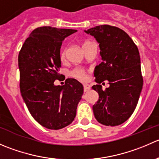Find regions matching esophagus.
<instances>
[{
    "label": "esophagus",
    "mask_w": 159,
    "mask_h": 159,
    "mask_svg": "<svg viewBox=\"0 0 159 159\" xmlns=\"http://www.w3.org/2000/svg\"><path fill=\"white\" fill-rule=\"evenodd\" d=\"M90 89H91V85H90V84H84V91H88Z\"/></svg>",
    "instance_id": "obj_1"
}]
</instances>
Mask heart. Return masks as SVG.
Segmentation results:
<instances>
[{"label":"heart","mask_w":159,"mask_h":159,"mask_svg":"<svg viewBox=\"0 0 159 159\" xmlns=\"http://www.w3.org/2000/svg\"><path fill=\"white\" fill-rule=\"evenodd\" d=\"M91 44L90 41H86L83 44V48L88 46L89 44ZM59 57H60L61 61H65V57H66V48H63L60 51V54H59ZM70 75L74 78H77V79L80 80V81H85L88 78V74L87 70L83 68H75L70 72Z\"/></svg>","instance_id":"heart-1"}]
</instances>
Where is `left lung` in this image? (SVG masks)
<instances>
[{
	"label": "left lung",
	"instance_id": "8db88e82",
	"mask_svg": "<svg viewBox=\"0 0 159 159\" xmlns=\"http://www.w3.org/2000/svg\"><path fill=\"white\" fill-rule=\"evenodd\" d=\"M98 42L102 63L94 75L98 84L92 89L99 94L93 112L97 121L107 126L122 124L137 106L143 86L139 49L125 31L111 25L84 30ZM108 80L110 87L102 90L100 84Z\"/></svg>",
	"mask_w": 159,
	"mask_h": 159
}]
</instances>
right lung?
<instances>
[{
  "instance_id": "right-lung-1",
  "label": "right lung",
  "mask_w": 159,
  "mask_h": 159,
  "mask_svg": "<svg viewBox=\"0 0 159 159\" xmlns=\"http://www.w3.org/2000/svg\"><path fill=\"white\" fill-rule=\"evenodd\" d=\"M77 30L40 27L30 33L18 54L20 90L34 118L48 129L70 125L76 116L83 85L73 78L56 86L61 75L60 49L65 38Z\"/></svg>"
}]
</instances>
